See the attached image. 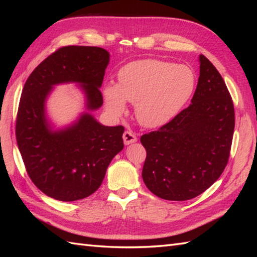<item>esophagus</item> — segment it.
<instances>
[{
  "label": "esophagus",
  "mask_w": 257,
  "mask_h": 257,
  "mask_svg": "<svg viewBox=\"0 0 257 257\" xmlns=\"http://www.w3.org/2000/svg\"><path fill=\"white\" fill-rule=\"evenodd\" d=\"M122 138H123V143L125 145L134 144V143H136V141H137V137H136V135L133 132H130V130H127V132L123 133Z\"/></svg>",
  "instance_id": "obj_1"
}]
</instances>
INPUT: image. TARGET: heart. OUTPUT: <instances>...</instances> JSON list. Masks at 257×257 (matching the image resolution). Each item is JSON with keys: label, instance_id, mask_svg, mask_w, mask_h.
I'll return each mask as SVG.
<instances>
[{"label": "heart", "instance_id": "heart-1", "mask_svg": "<svg viewBox=\"0 0 257 257\" xmlns=\"http://www.w3.org/2000/svg\"><path fill=\"white\" fill-rule=\"evenodd\" d=\"M195 86L192 70L184 65L141 59L119 70L118 85L103 87L108 111L116 117L127 111L129 101L136 105V117L148 128L168 123L189 100Z\"/></svg>", "mask_w": 257, "mask_h": 257}]
</instances>
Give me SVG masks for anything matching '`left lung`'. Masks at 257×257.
Segmentation results:
<instances>
[{"mask_svg": "<svg viewBox=\"0 0 257 257\" xmlns=\"http://www.w3.org/2000/svg\"><path fill=\"white\" fill-rule=\"evenodd\" d=\"M200 77L190 106L157 132L141 136L143 179L161 199L185 201L209 189L227 165L234 106L222 76L200 55Z\"/></svg>", "mask_w": 257, "mask_h": 257, "instance_id": "left-lung-1", "label": "left lung"}]
</instances>
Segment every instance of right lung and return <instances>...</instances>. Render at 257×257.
Listing matches in <instances>:
<instances>
[{
  "label": "right lung",
  "mask_w": 257,
  "mask_h": 257,
  "mask_svg": "<svg viewBox=\"0 0 257 257\" xmlns=\"http://www.w3.org/2000/svg\"><path fill=\"white\" fill-rule=\"evenodd\" d=\"M109 53L95 46H65L44 59L22 91L16 141L27 174L43 193L59 201L87 198L100 187L109 163L123 149L122 125L108 127L88 112L66 128L53 130L45 102L53 86L77 83L86 108L102 105L100 87Z\"/></svg>",
  "instance_id": "obj_1"
}]
</instances>
